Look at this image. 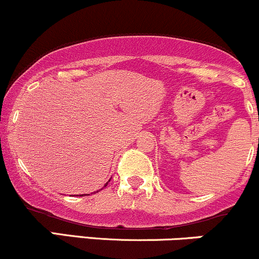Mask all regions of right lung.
Listing matches in <instances>:
<instances>
[{
  "label": "right lung",
  "instance_id": "add662e5",
  "mask_svg": "<svg viewBox=\"0 0 259 259\" xmlns=\"http://www.w3.org/2000/svg\"><path fill=\"white\" fill-rule=\"evenodd\" d=\"M81 196H82V195H81Z\"/></svg>",
  "mask_w": 259,
  "mask_h": 259
}]
</instances>
